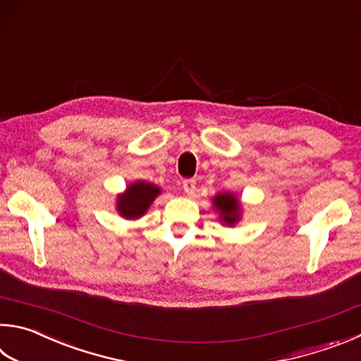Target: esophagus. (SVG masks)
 <instances>
[{"label": "esophagus", "mask_w": 361, "mask_h": 361, "mask_svg": "<svg viewBox=\"0 0 361 361\" xmlns=\"http://www.w3.org/2000/svg\"><path fill=\"white\" fill-rule=\"evenodd\" d=\"M183 189H185V192L188 195H192L195 191V180L194 178H188L183 181Z\"/></svg>", "instance_id": "esophagus-1"}]
</instances>
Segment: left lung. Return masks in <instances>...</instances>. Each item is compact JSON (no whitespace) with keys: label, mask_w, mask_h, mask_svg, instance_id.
Listing matches in <instances>:
<instances>
[{"label":"left lung","mask_w":361,"mask_h":361,"mask_svg":"<svg viewBox=\"0 0 361 361\" xmlns=\"http://www.w3.org/2000/svg\"><path fill=\"white\" fill-rule=\"evenodd\" d=\"M214 205L221 212V218L227 222L228 226H233L238 221V200L232 194H218L214 197Z\"/></svg>","instance_id":"1"}]
</instances>
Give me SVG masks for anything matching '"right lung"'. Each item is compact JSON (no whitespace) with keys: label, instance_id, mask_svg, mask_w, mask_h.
I'll return each instance as SVG.
<instances>
[{"label":"right lung","instance_id":"1","mask_svg":"<svg viewBox=\"0 0 361 361\" xmlns=\"http://www.w3.org/2000/svg\"><path fill=\"white\" fill-rule=\"evenodd\" d=\"M158 194L159 188H156L154 185H149L145 181L134 183L133 186H129L126 194L121 195L120 200H118V209H120L124 218H139L147 212Z\"/></svg>","mask_w":361,"mask_h":361}]
</instances>
